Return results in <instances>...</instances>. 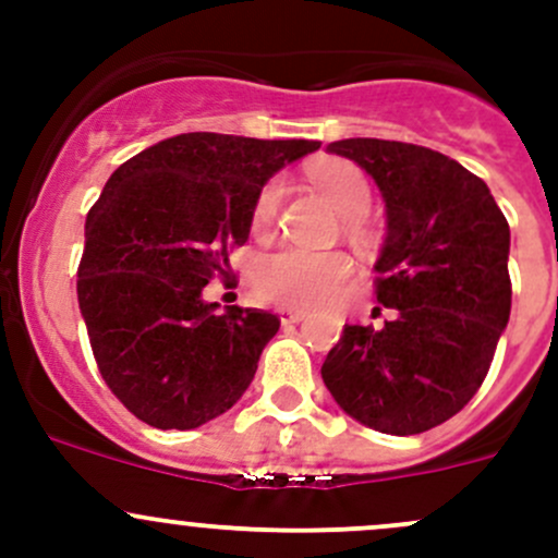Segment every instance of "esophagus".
<instances>
[{
	"instance_id": "34e87169",
	"label": "esophagus",
	"mask_w": 558,
	"mask_h": 558,
	"mask_svg": "<svg viewBox=\"0 0 558 558\" xmlns=\"http://www.w3.org/2000/svg\"><path fill=\"white\" fill-rule=\"evenodd\" d=\"M278 315H280V324H283V326H289V324H300V320L305 318V313H302V311H294V307H280Z\"/></svg>"
}]
</instances>
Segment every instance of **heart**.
<instances>
[{
    "label": "heart",
    "instance_id": "heart-1",
    "mask_svg": "<svg viewBox=\"0 0 558 558\" xmlns=\"http://www.w3.org/2000/svg\"><path fill=\"white\" fill-rule=\"evenodd\" d=\"M311 180L320 194L345 218H359L373 205V185L364 170L345 159H324L311 167ZM283 180L272 178L262 185L251 210L253 232H267L283 199ZM353 275L345 253H315L286 247L264 256L256 267V289L264 300L286 307H315L335 300Z\"/></svg>",
    "mask_w": 558,
    "mask_h": 558
}]
</instances>
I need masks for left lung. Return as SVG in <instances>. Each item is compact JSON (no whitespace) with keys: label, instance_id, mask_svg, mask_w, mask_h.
<instances>
[{"label":"left lung","instance_id":"8db88e82","mask_svg":"<svg viewBox=\"0 0 558 558\" xmlns=\"http://www.w3.org/2000/svg\"><path fill=\"white\" fill-rule=\"evenodd\" d=\"M373 174L386 202L380 329L345 324L320 378L351 418L421 435L477 393L510 318V227L477 174L432 148L353 137L326 145Z\"/></svg>","mask_w":558,"mask_h":558}]
</instances>
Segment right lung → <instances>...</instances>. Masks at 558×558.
Instances as JSON below:
<instances>
[{
	"label": "right lung",
	"instance_id": "obj_1",
	"mask_svg": "<svg viewBox=\"0 0 558 558\" xmlns=\"http://www.w3.org/2000/svg\"><path fill=\"white\" fill-rule=\"evenodd\" d=\"M315 140L191 132L123 161L86 218L77 305L107 388L156 429H196L251 386L278 315L202 300L245 245L262 185Z\"/></svg>",
	"mask_w": 558,
	"mask_h": 558
}]
</instances>
